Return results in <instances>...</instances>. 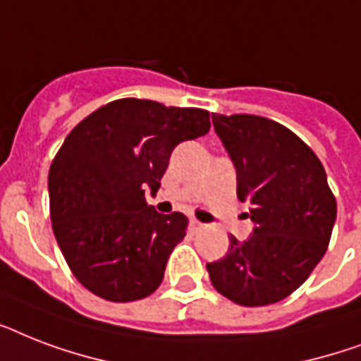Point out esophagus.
I'll return each instance as SVG.
<instances>
[{"label": "esophagus", "instance_id": "1", "mask_svg": "<svg viewBox=\"0 0 361 361\" xmlns=\"http://www.w3.org/2000/svg\"><path fill=\"white\" fill-rule=\"evenodd\" d=\"M202 223H200V221H197V219H191L189 221V228H191L192 232H197V231H200V228H202Z\"/></svg>", "mask_w": 361, "mask_h": 361}]
</instances>
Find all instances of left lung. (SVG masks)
I'll return each instance as SVG.
<instances>
[{"label": "left lung", "mask_w": 361, "mask_h": 361, "mask_svg": "<svg viewBox=\"0 0 361 361\" xmlns=\"http://www.w3.org/2000/svg\"><path fill=\"white\" fill-rule=\"evenodd\" d=\"M251 208L252 234L231 238L217 262L206 264L215 290L238 305L281 302L322 260L337 217L324 166L290 129L252 114H212Z\"/></svg>", "instance_id": "obj_1"}]
</instances>
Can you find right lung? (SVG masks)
I'll use <instances>...</instances> for the list:
<instances>
[{
  "label": "right lung",
  "instance_id": "obj_1",
  "mask_svg": "<svg viewBox=\"0 0 361 361\" xmlns=\"http://www.w3.org/2000/svg\"><path fill=\"white\" fill-rule=\"evenodd\" d=\"M209 112L118 99L82 120L48 174L54 236L75 277L109 302L157 290L187 217L147 206L180 142L209 130Z\"/></svg>",
  "mask_w": 361,
  "mask_h": 361
}]
</instances>
